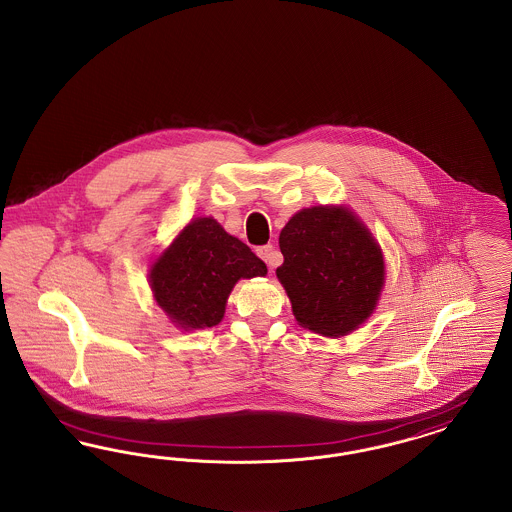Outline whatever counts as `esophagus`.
<instances>
[{"mask_svg": "<svg viewBox=\"0 0 512 512\" xmlns=\"http://www.w3.org/2000/svg\"><path fill=\"white\" fill-rule=\"evenodd\" d=\"M257 255L267 263L268 267L274 268L280 265V261H282V255L274 249V245L267 244L263 245V247H259L257 249Z\"/></svg>", "mask_w": 512, "mask_h": 512, "instance_id": "34e87169", "label": "esophagus"}]
</instances>
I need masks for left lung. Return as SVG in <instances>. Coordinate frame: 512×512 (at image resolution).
<instances>
[{
    "mask_svg": "<svg viewBox=\"0 0 512 512\" xmlns=\"http://www.w3.org/2000/svg\"><path fill=\"white\" fill-rule=\"evenodd\" d=\"M280 251L276 276L303 328L338 338L370 317L384 286V259L351 211H299L280 232Z\"/></svg>",
    "mask_w": 512,
    "mask_h": 512,
    "instance_id": "1",
    "label": "left lung"
}]
</instances>
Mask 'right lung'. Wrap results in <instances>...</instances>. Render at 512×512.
Here are the masks:
<instances>
[{
	"label": "right lung",
	"instance_id": "right-lung-1",
	"mask_svg": "<svg viewBox=\"0 0 512 512\" xmlns=\"http://www.w3.org/2000/svg\"><path fill=\"white\" fill-rule=\"evenodd\" d=\"M267 265L211 217L192 220L151 268L159 307L180 328H211L224 317L240 278L265 276Z\"/></svg>",
	"mask_w": 512,
	"mask_h": 512
}]
</instances>
